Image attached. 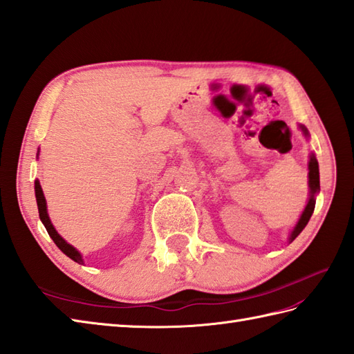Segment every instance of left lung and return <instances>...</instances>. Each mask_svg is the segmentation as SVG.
I'll return each mask as SVG.
<instances>
[{
    "mask_svg": "<svg viewBox=\"0 0 354 354\" xmlns=\"http://www.w3.org/2000/svg\"><path fill=\"white\" fill-rule=\"evenodd\" d=\"M298 129L303 131V135L309 139V130L304 127L303 124H298ZM308 169H309V198H308V204H306L304 210L301 212L300 218H298V221L295 223L294 229L290 230L289 233V238L288 242L290 243L292 242L298 234L303 232V229L306 225H308L309 219L313 214V209H315V201H317V195L319 192V168H318V160L317 157L313 153L309 154V163H308Z\"/></svg>",
    "mask_w": 354,
    "mask_h": 354,
    "instance_id": "1",
    "label": "left lung"
}]
</instances>
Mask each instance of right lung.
<instances>
[{"mask_svg":"<svg viewBox=\"0 0 354 354\" xmlns=\"http://www.w3.org/2000/svg\"><path fill=\"white\" fill-rule=\"evenodd\" d=\"M37 156H39V151H37ZM35 194H36V201H37V209H39V218H41V221H42V224L45 225L46 232H48L50 238H51V239L54 241V243H56V245L62 250V253H65L69 259H73L74 262L83 265L84 261H83V256H82L80 251H78L75 247L71 245V243H68V242L57 233V230L54 229V225H53L51 219H50V216H48V210H46V200H45L42 186H41V182H39V180H35Z\"/></svg>","mask_w":354,"mask_h":354,"instance_id":"1","label":"right lung"}]
</instances>
